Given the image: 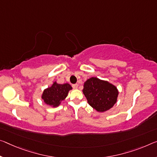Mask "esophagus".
I'll use <instances>...</instances> for the list:
<instances>
[{
    "label": "esophagus",
    "instance_id": "34e87169",
    "mask_svg": "<svg viewBox=\"0 0 157 157\" xmlns=\"http://www.w3.org/2000/svg\"><path fill=\"white\" fill-rule=\"evenodd\" d=\"M78 85L77 84H73V87L74 88V89H77L78 88Z\"/></svg>",
    "mask_w": 157,
    "mask_h": 157
}]
</instances>
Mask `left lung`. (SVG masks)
<instances>
[{
    "label": "left lung",
    "mask_w": 157,
    "mask_h": 157,
    "mask_svg": "<svg viewBox=\"0 0 157 157\" xmlns=\"http://www.w3.org/2000/svg\"><path fill=\"white\" fill-rule=\"evenodd\" d=\"M83 86L82 92L89 105L98 113L109 110L117 101L118 89L108 81L92 77Z\"/></svg>",
    "instance_id": "obj_1"
}]
</instances>
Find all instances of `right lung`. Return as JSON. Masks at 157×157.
Returning <instances> with one entry per match:
<instances>
[{
  "label": "right lung",
  "instance_id": "right-lung-1",
  "mask_svg": "<svg viewBox=\"0 0 157 157\" xmlns=\"http://www.w3.org/2000/svg\"><path fill=\"white\" fill-rule=\"evenodd\" d=\"M73 89L68 83L58 84L56 81L53 82L51 86L44 89L41 98L44 103L52 108H56L60 105L61 101L68 96L69 91Z\"/></svg>",
  "mask_w": 157,
  "mask_h": 157
}]
</instances>
